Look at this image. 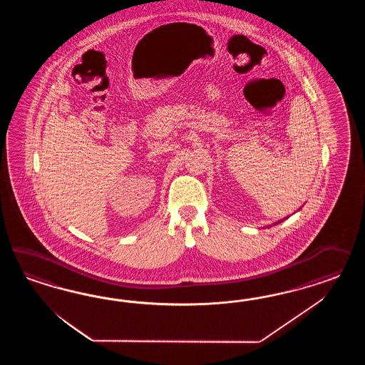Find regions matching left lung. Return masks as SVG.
<instances>
[{"label": "left lung", "instance_id": "left-lung-1", "mask_svg": "<svg viewBox=\"0 0 365 365\" xmlns=\"http://www.w3.org/2000/svg\"><path fill=\"white\" fill-rule=\"evenodd\" d=\"M299 209H301V207H299ZM285 220H287V218H284V220H281V221H277L276 223H273V225H278V223H281V222L285 221ZM269 227H272V226H269Z\"/></svg>", "mask_w": 365, "mask_h": 365}]
</instances>
